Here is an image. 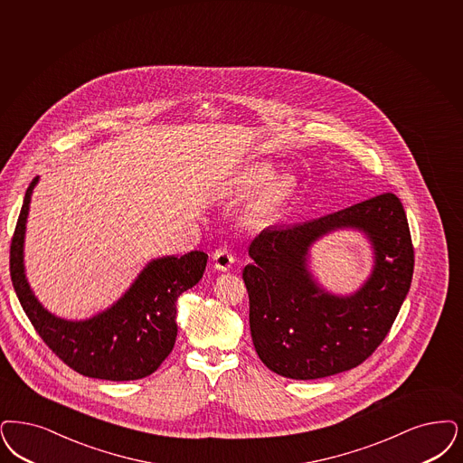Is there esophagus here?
<instances>
[{
    "label": "esophagus",
    "instance_id": "34e87169",
    "mask_svg": "<svg viewBox=\"0 0 463 463\" xmlns=\"http://www.w3.org/2000/svg\"><path fill=\"white\" fill-rule=\"evenodd\" d=\"M213 263H215V269H217V270H222V272L231 270V267H232V263H234V257H232L231 250L219 248V250L213 253Z\"/></svg>",
    "mask_w": 463,
    "mask_h": 463
}]
</instances>
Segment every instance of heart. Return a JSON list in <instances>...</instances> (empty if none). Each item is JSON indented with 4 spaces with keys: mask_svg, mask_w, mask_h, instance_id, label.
<instances>
[{
    "mask_svg": "<svg viewBox=\"0 0 463 463\" xmlns=\"http://www.w3.org/2000/svg\"><path fill=\"white\" fill-rule=\"evenodd\" d=\"M270 177V168L267 165H257L248 168L238 181L241 191H250L263 184ZM291 193V183L288 179H276L270 184L265 185L260 193L257 202V212L261 217H272L278 213L279 208L286 203Z\"/></svg>",
    "mask_w": 463,
    "mask_h": 463,
    "instance_id": "heart-1",
    "label": "heart"
}]
</instances>
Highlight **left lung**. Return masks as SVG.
I'll return each instance as SVG.
<instances>
[{
  "instance_id": "1",
  "label": "left lung",
  "mask_w": 463,
  "mask_h": 463,
  "mask_svg": "<svg viewBox=\"0 0 463 463\" xmlns=\"http://www.w3.org/2000/svg\"><path fill=\"white\" fill-rule=\"evenodd\" d=\"M337 228L362 230L374 248L371 278L348 298L322 290L306 265L314 241ZM248 253L253 263L242 279L255 350L272 372L297 381L365 362L388 335L413 276L407 213L392 193L308 222L267 227Z\"/></svg>"
}]
</instances>
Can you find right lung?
<instances>
[{
    "mask_svg": "<svg viewBox=\"0 0 463 463\" xmlns=\"http://www.w3.org/2000/svg\"><path fill=\"white\" fill-rule=\"evenodd\" d=\"M36 177L25 191L10 246V276L20 305L41 339L71 369L94 379L136 381L162 365L177 337V298L203 278L208 255L151 260L126 295L86 320L50 314L34 297L24 270V236Z\"/></svg>",
    "mask_w": 463,
    "mask_h": 463,
    "instance_id": "obj_1",
    "label": "right lung"
}]
</instances>
